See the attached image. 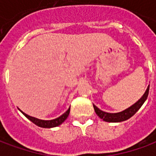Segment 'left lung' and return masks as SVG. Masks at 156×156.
Masks as SVG:
<instances>
[{
	"label": "left lung",
	"instance_id": "8db88e82",
	"mask_svg": "<svg viewBox=\"0 0 156 156\" xmlns=\"http://www.w3.org/2000/svg\"><path fill=\"white\" fill-rule=\"evenodd\" d=\"M149 90H150V86L148 87L146 91L144 93V94L142 96V98L136 102L134 105H133L131 107H129L127 109H125L124 111L119 112V113H116V114H110V113H106L100 110L99 108H97L94 105V108L96 113V115H98V117L104 119L106 122H122V121L127 120L129 118H131L133 115L136 113V112L140 108V107L143 105L144 101L147 99L148 94H149Z\"/></svg>",
	"mask_w": 156,
	"mask_h": 156
}]
</instances>
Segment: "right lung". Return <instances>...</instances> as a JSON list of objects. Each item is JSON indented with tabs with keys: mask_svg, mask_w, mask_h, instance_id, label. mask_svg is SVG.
Masks as SVG:
<instances>
[{
	"mask_svg": "<svg viewBox=\"0 0 156 156\" xmlns=\"http://www.w3.org/2000/svg\"><path fill=\"white\" fill-rule=\"evenodd\" d=\"M22 113L23 115H25L26 117L28 119L32 121V123H34L36 125H37L39 127L41 128H52V127H57L58 125H60L61 124H62L66 119L68 117V115L70 113V108H68L67 111L65 112L63 115H62L60 117L57 118L55 119H51V120H41V119H38L37 118L32 117V116H29V115H26L25 113H23L22 111Z\"/></svg>",
	"mask_w": 156,
	"mask_h": 156,
	"instance_id": "right-lung-1",
	"label": "right lung"
}]
</instances>
